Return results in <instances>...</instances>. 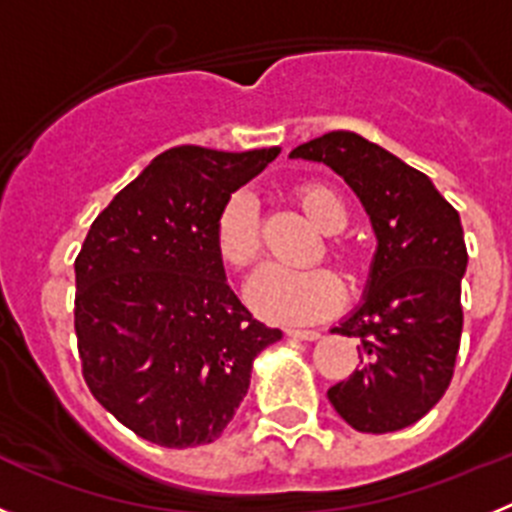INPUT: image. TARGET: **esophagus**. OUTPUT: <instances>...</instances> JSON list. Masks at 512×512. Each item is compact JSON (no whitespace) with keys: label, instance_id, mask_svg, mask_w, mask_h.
Instances as JSON below:
<instances>
[{"label":"esophagus","instance_id":"34e87169","mask_svg":"<svg viewBox=\"0 0 512 512\" xmlns=\"http://www.w3.org/2000/svg\"><path fill=\"white\" fill-rule=\"evenodd\" d=\"M289 336L297 338V341H318L323 333L320 330H289Z\"/></svg>","mask_w":512,"mask_h":512}]
</instances>
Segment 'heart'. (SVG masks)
I'll return each instance as SVG.
<instances>
[{
	"label": "heart",
	"mask_w": 512,
	"mask_h": 512,
	"mask_svg": "<svg viewBox=\"0 0 512 512\" xmlns=\"http://www.w3.org/2000/svg\"><path fill=\"white\" fill-rule=\"evenodd\" d=\"M297 200L312 223L325 233H338L348 223V207L336 192L325 184L310 182L297 187ZM212 243L225 266L235 274L251 271L261 256L259 207L248 192L230 194L220 207L212 230ZM333 259H354L351 246L338 238L328 241ZM253 310L274 323H312L336 310L343 300L341 279L325 266L289 269V266H266L248 289Z\"/></svg>",
	"instance_id": "1"
}]
</instances>
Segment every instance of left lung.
I'll use <instances>...</instances> for the list:
<instances>
[{"instance_id":"obj_1","label":"left lung","mask_w":512,"mask_h":512,"mask_svg":"<svg viewBox=\"0 0 512 512\" xmlns=\"http://www.w3.org/2000/svg\"><path fill=\"white\" fill-rule=\"evenodd\" d=\"M289 156L343 176L377 235L364 300L333 328L359 338L364 364L330 387V405L361 433L408 428L454 377L467 271L459 212L423 171L348 130L307 140Z\"/></svg>"}]
</instances>
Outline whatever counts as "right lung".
I'll list each match as a JSON object with an SVG mask.
<instances>
[{
    "instance_id": "add662e5",
    "label": "right lung",
    "mask_w": 512,
    "mask_h": 512,
    "mask_svg": "<svg viewBox=\"0 0 512 512\" xmlns=\"http://www.w3.org/2000/svg\"><path fill=\"white\" fill-rule=\"evenodd\" d=\"M279 151L169 148L99 212L76 256L81 372L146 441L187 449L220 438L253 359L282 338L235 297L212 243L225 200Z\"/></svg>"
}]
</instances>
